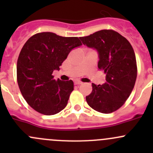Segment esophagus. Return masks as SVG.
Segmentation results:
<instances>
[{
  "mask_svg": "<svg viewBox=\"0 0 153 153\" xmlns=\"http://www.w3.org/2000/svg\"><path fill=\"white\" fill-rule=\"evenodd\" d=\"M74 83H75V85H80V84H82V82L79 81H75Z\"/></svg>",
  "mask_w": 153,
  "mask_h": 153,
  "instance_id": "34e87169",
  "label": "esophagus"
}]
</instances>
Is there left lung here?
<instances>
[{
  "label": "left lung",
  "instance_id": "1",
  "mask_svg": "<svg viewBox=\"0 0 153 153\" xmlns=\"http://www.w3.org/2000/svg\"><path fill=\"white\" fill-rule=\"evenodd\" d=\"M80 39L84 45L97 51L98 69L106 74L104 84H92V91L86 97V102L98 112L111 113L124 104L135 86L137 65L133 49L124 37L109 29Z\"/></svg>",
  "mask_w": 153,
  "mask_h": 153
}]
</instances>
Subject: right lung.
Masks as SVG:
<instances>
[{
  "mask_svg": "<svg viewBox=\"0 0 153 153\" xmlns=\"http://www.w3.org/2000/svg\"><path fill=\"white\" fill-rule=\"evenodd\" d=\"M82 45L77 37L52 32L33 35L25 43L17 62V78L21 94L32 108L44 115L58 113L67 106L73 81L53 79L54 70L73 49Z\"/></svg>",
  "mask_w": 153,
  "mask_h": 153,
  "instance_id": "obj_1",
  "label": "right lung"
}]
</instances>
